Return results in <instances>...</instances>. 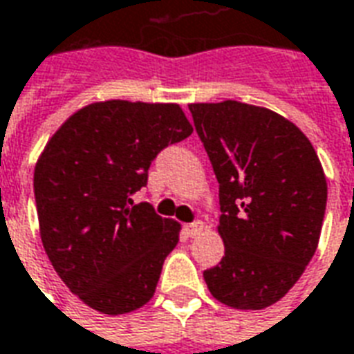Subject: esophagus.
<instances>
[{
	"mask_svg": "<svg viewBox=\"0 0 354 354\" xmlns=\"http://www.w3.org/2000/svg\"><path fill=\"white\" fill-rule=\"evenodd\" d=\"M203 228V224L200 223V221H194V223H190L185 226V234H187L188 237H194L196 234H200Z\"/></svg>",
	"mask_w": 354,
	"mask_h": 354,
	"instance_id": "34e87169",
	"label": "esophagus"
}]
</instances>
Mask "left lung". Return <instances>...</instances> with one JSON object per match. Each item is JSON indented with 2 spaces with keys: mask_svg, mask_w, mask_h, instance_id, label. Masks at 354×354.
<instances>
[{
  "mask_svg": "<svg viewBox=\"0 0 354 354\" xmlns=\"http://www.w3.org/2000/svg\"><path fill=\"white\" fill-rule=\"evenodd\" d=\"M194 128L218 180L223 260L203 272L209 292L236 309L281 300L313 259L326 177L290 120L247 103H192Z\"/></svg>",
  "mask_w": 354,
  "mask_h": 354,
  "instance_id": "obj_1",
  "label": "left lung"
}]
</instances>
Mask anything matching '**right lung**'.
<instances>
[{"instance_id": "add662e5", "label": "right lung", "mask_w": 354, "mask_h": 354, "mask_svg": "<svg viewBox=\"0 0 354 354\" xmlns=\"http://www.w3.org/2000/svg\"><path fill=\"white\" fill-rule=\"evenodd\" d=\"M192 133L175 103L111 100L69 117L33 174L41 241L60 279L86 306L130 313L156 290L179 224L131 196L167 145Z\"/></svg>"}]
</instances>
